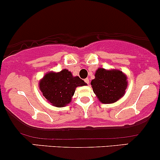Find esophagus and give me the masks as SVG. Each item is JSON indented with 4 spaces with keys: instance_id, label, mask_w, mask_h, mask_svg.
<instances>
[{
    "instance_id": "obj_1",
    "label": "esophagus",
    "mask_w": 160,
    "mask_h": 160,
    "mask_svg": "<svg viewBox=\"0 0 160 160\" xmlns=\"http://www.w3.org/2000/svg\"><path fill=\"white\" fill-rule=\"evenodd\" d=\"M84 81L87 83V84H89V82H90V80H89V78H86L85 80H84Z\"/></svg>"
}]
</instances>
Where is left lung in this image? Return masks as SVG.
<instances>
[{
    "label": "left lung",
    "instance_id": "1",
    "mask_svg": "<svg viewBox=\"0 0 160 160\" xmlns=\"http://www.w3.org/2000/svg\"><path fill=\"white\" fill-rule=\"evenodd\" d=\"M127 77L118 70L98 68L91 86L94 93L102 103H113L125 94Z\"/></svg>",
    "mask_w": 160,
    "mask_h": 160
}]
</instances>
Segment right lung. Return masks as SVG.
Instances as JSON below:
<instances>
[{"instance_id": "1", "label": "right lung", "mask_w": 160, "mask_h": 160, "mask_svg": "<svg viewBox=\"0 0 160 160\" xmlns=\"http://www.w3.org/2000/svg\"><path fill=\"white\" fill-rule=\"evenodd\" d=\"M87 85L79 77H73L71 72L63 69L60 72H49L40 80L39 87L43 96L57 107L70 103L77 87Z\"/></svg>"}]
</instances>
